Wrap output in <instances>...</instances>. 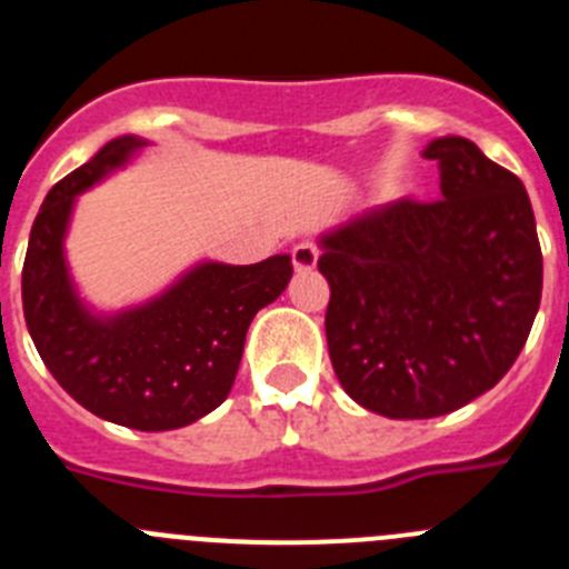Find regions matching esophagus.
I'll use <instances>...</instances> for the list:
<instances>
[{
	"label": "esophagus",
	"instance_id": "esophagus-1",
	"mask_svg": "<svg viewBox=\"0 0 569 569\" xmlns=\"http://www.w3.org/2000/svg\"><path fill=\"white\" fill-rule=\"evenodd\" d=\"M293 268L299 273H308V270L316 268V261H319V250H316L313 241H299L293 248Z\"/></svg>",
	"mask_w": 569,
	"mask_h": 569
}]
</instances>
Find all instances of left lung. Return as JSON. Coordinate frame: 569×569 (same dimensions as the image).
Segmentation results:
<instances>
[{
    "instance_id": "left-lung-1",
    "label": "left lung",
    "mask_w": 569,
    "mask_h": 569,
    "mask_svg": "<svg viewBox=\"0 0 569 569\" xmlns=\"http://www.w3.org/2000/svg\"><path fill=\"white\" fill-rule=\"evenodd\" d=\"M441 199H399L321 236L328 350L353 401L433 419L479 399L519 359L541 301V244L516 173L470 139L427 144Z\"/></svg>"
}]
</instances>
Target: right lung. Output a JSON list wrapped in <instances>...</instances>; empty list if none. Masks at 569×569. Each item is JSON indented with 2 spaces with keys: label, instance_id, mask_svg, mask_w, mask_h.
Returning a JSON list of instances; mask_svg holds the SVG:
<instances>
[{
  "label": "right lung",
  "instance_id": "1",
  "mask_svg": "<svg viewBox=\"0 0 569 569\" xmlns=\"http://www.w3.org/2000/svg\"><path fill=\"white\" fill-rule=\"evenodd\" d=\"M136 136L104 144L50 188L30 228L22 310L44 367L84 410L133 430H176L228 399L250 321L293 276L290 256L259 264H199L164 296L113 319L79 305L62 239L73 196L142 148Z\"/></svg>",
  "mask_w": 569,
  "mask_h": 569
}]
</instances>
